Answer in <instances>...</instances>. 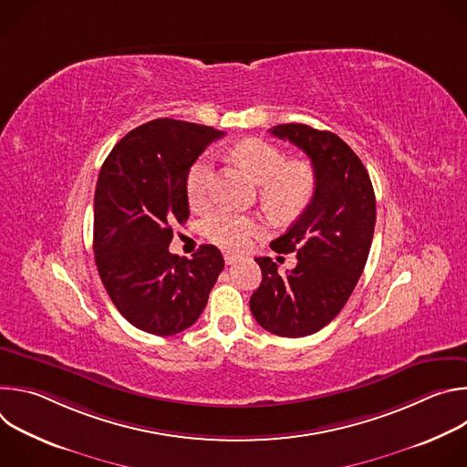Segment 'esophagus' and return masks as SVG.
Here are the masks:
<instances>
[{
	"label": "esophagus",
	"mask_w": 467,
	"mask_h": 467,
	"mask_svg": "<svg viewBox=\"0 0 467 467\" xmlns=\"http://www.w3.org/2000/svg\"><path fill=\"white\" fill-rule=\"evenodd\" d=\"M223 260H225L227 265H231V264H236L240 260V256L234 254V253H223Z\"/></svg>",
	"instance_id": "1"
}]
</instances>
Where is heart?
I'll return each instance as SVG.
<instances>
[{"label": "heart", "mask_w": 467, "mask_h": 467, "mask_svg": "<svg viewBox=\"0 0 467 467\" xmlns=\"http://www.w3.org/2000/svg\"><path fill=\"white\" fill-rule=\"evenodd\" d=\"M233 157L262 184L260 199L264 207L277 218L297 216L314 195V171L303 162H288L286 155L274 144L247 139L233 148ZM214 195V162L213 155L199 157L186 175V197L192 209L209 207ZM265 225L249 214L220 209L203 222L205 236L231 251L245 249L262 236Z\"/></svg>", "instance_id": "b5f03b06"}]
</instances>
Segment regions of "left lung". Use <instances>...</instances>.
I'll return each mask as SVG.
<instances>
[{
    "mask_svg": "<svg viewBox=\"0 0 467 467\" xmlns=\"http://www.w3.org/2000/svg\"><path fill=\"white\" fill-rule=\"evenodd\" d=\"M270 132L308 155L316 188L297 222L270 244L275 253H297V265L281 275L270 256L254 258L262 283L249 308L265 330L301 338L335 319L351 297L373 240L375 192L362 161L335 132L303 123Z\"/></svg>",
    "mask_w": 467,
    "mask_h": 467,
    "instance_id": "obj_1",
    "label": "left lung"
}]
</instances>
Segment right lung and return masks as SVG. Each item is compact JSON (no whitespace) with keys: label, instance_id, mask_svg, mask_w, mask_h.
<instances>
[{"label":"right lung","instance_id":"add662e5","mask_svg":"<svg viewBox=\"0 0 467 467\" xmlns=\"http://www.w3.org/2000/svg\"><path fill=\"white\" fill-rule=\"evenodd\" d=\"M225 132L159 118L130 132L105 159L94 195V254L119 314L140 330L171 337L202 316L223 270L216 245L193 258L170 253L173 225L188 220L186 175Z\"/></svg>","mask_w":467,"mask_h":467}]
</instances>
